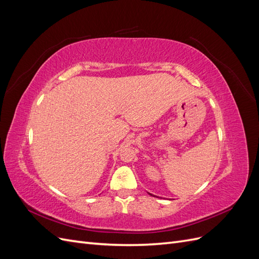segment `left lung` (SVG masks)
Listing matches in <instances>:
<instances>
[{
    "label": "left lung",
    "instance_id": "obj_1",
    "mask_svg": "<svg viewBox=\"0 0 259 259\" xmlns=\"http://www.w3.org/2000/svg\"><path fill=\"white\" fill-rule=\"evenodd\" d=\"M151 195H152V194H151Z\"/></svg>",
    "mask_w": 259,
    "mask_h": 259
}]
</instances>
